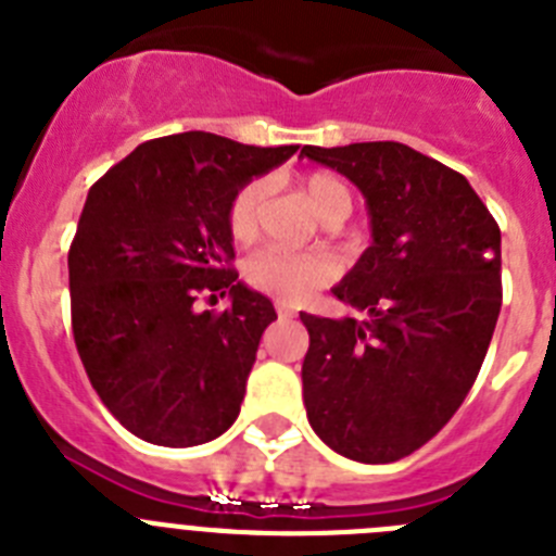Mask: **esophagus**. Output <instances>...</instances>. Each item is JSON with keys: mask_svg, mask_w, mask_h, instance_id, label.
Here are the masks:
<instances>
[{"mask_svg": "<svg viewBox=\"0 0 556 556\" xmlns=\"http://www.w3.org/2000/svg\"><path fill=\"white\" fill-rule=\"evenodd\" d=\"M292 308L289 306H283V303H278V317H292Z\"/></svg>", "mask_w": 556, "mask_h": 556, "instance_id": "obj_1", "label": "esophagus"}]
</instances>
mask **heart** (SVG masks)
Here are the masks:
<instances>
[{
    "mask_svg": "<svg viewBox=\"0 0 556 556\" xmlns=\"http://www.w3.org/2000/svg\"><path fill=\"white\" fill-rule=\"evenodd\" d=\"M301 191L323 223L333 217H348V211H351V191L328 172H314V175L303 178ZM262 180H248L236 189L228 211H225V223H228V233L233 236V242H253L255 233H258V223H262ZM333 273H337V267L323 253H289V250L264 248L244 262V281L283 303L306 301L308 294L331 281Z\"/></svg>",
    "mask_w": 556,
    "mask_h": 556,
    "instance_id": "1",
    "label": "heart"
}]
</instances>
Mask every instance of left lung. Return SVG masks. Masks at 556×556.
Listing matches in <instances>:
<instances>
[{
	"label": "left lung",
	"instance_id": "left-lung-1",
	"mask_svg": "<svg viewBox=\"0 0 556 556\" xmlns=\"http://www.w3.org/2000/svg\"><path fill=\"white\" fill-rule=\"evenodd\" d=\"M365 194L372 244L331 289L365 320L303 314V404L348 459L409 456L473 387L501 312V230L459 172L397 141L303 147Z\"/></svg>",
	"mask_w": 556,
	"mask_h": 556
}]
</instances>
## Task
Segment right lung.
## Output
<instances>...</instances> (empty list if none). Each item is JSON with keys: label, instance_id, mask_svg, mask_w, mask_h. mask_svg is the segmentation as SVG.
Instances as JSON below:
<instances>
[{"label": "right lung", "instance_id": "right-lung-1", "mask_svg": "<svg viewBox=\"0 0 556 556\" xmlns=\"http://www.w3.org/2000/svg\"><path fill=\"white\" fill-rule=\"evenodd\" d=\"M298 144L189 130L139 144L91 186L68 248L72 331L88 381L130 434L166 448L217 440L244 401L275 308L236 281L225 211ZM200 291L225 313H200Z\"/></svg>", "mask_w": 556, "mask_h": 556}]
</instances>
